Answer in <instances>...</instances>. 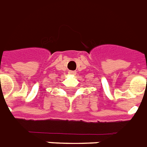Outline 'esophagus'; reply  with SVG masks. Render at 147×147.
Instances as JSON below:
<instances>
[{
    "mask_svg": "<svg viewBox=\"0 0 147 147\" xmlns=\"http://www.w3.org/2000/svg\"><path fill=\"white\" fill-rule=\"evenodd\" d=\"M69 73L70 75H76V71H69Z\"/></svg>",
    "mask_w": 147,
    "mask_h": 147,
    "instance_id": "34e87169",
    "label": "esophagus"
}]
</instances>
